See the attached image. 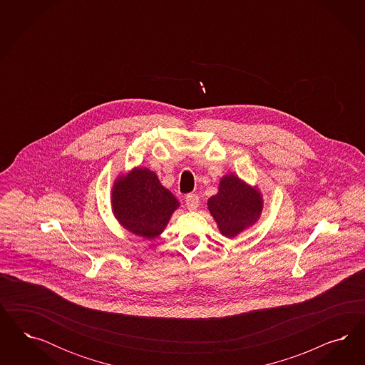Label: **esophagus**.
<instances>
[{
  "label": "esophagus",
  "mask_w": 365,
  "mask_h": 365,
  "mask_svg": "<svg viewBox=\"0 0 365 365\" xmlns=\"http://www.w3.org/2000/svg\"><path fill=\"white\" fill-rule=\"evenodd\" d=\"M186 206L190 211L197 210L199 206V197L197 194H188L186 197Z\"/></svg>",
  "instance_id": "obj_1"
}]
</instances>
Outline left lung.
<instances>
[{"mask_svg": "<svg viewBox=\"0 0 365 365\" xmlns=\"http://www.w3.org/2000/svg\"><path fill=\"white\" fill-rule=\"evenodd\" d=\"M207 209L222 235L232 240L259 221L264 198L258 186L230 173L221 178L218 192L207 199Z\"/></svg>", "mask_w": 365, "mask_h": 365, "instance_id": "left-lung-1", "label": "left lung"}]
</instances>
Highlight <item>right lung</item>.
<instances>
[{
    "label": "right lung",
    "instance_id": "right-lung-1",
    "mask_svg": "<svg viewBox=\"0 0 365 365\" xmlns=\"http://www.w3.org/2000/svg\"><path fill=\"white\" fill-rule=\"evenodd\" d=\"M179 200L147 167H133L119 174L110 188V207L123 229L144 240L165 232Z\"/></svg>",
    "mask_w": 365,
    "mask_h": 365
}]
</instances>
